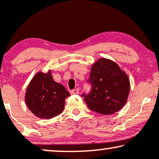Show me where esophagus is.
Here are the masks:
<instances>
[{"mask_svg":"<svg viewBox=\"0 0 159 159\" xmlns=\"http://www.w3.org/2000/svg\"><path fill=\"white\" fill-rule=\"evenodd\" d=\"M79 93V89H74V90L70 91V93L72 95H76Z\"/></svg>","mask_w":159,"mask_h":159,"instance_id":"esophagus-1","label":"esophagus"}]
</instances>
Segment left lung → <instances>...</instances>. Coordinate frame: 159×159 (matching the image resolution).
<instances>
[{
	"label": "left lung",
	"instance_id": "left-lung-1",
	"mask_svg": "<svg viewBox=\"0 0 159 159\" xmlns=\"http://www.w3.org/2000/svg\"><path fill=\"white\" fill-rule=\"evenodd\" d=\"M87 83L91 90L81 94L91 111L111 115L120 111L127 101L130 90L128 75L110 60L102 58L93 65Z\"/></svg>",
	"mask_w": 159,
	"mask_h": 159
}]
</instances>
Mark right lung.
<instances>
[{"instance_id":"right-lung-1","label":"right lung","mask_w":159,"mask_h":159,"mask_svg":"<svg viewBox=\"0 0 159 159\" xmlns=\"http://www.w3.org/2000/svg\"><path fill=\"white\" fill-rule=\"evenodd\" d=\"M70 93L53 79L51 72H38L29 84L25 94L27 106L35 116L51 119L63 111Z\"/></svg>"}]
</instances>
